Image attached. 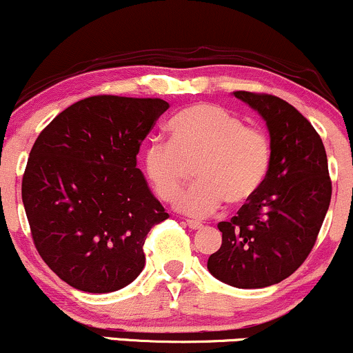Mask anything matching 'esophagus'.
Wrapping results in <instances>:
<instances>
[{
    "label": "esophagus",
    "instance_id": "34e87169",
    "mask_svg": "<svg viewBox=\"0 0 353 353\" xmlns=\"http://www.w3.org/2000/svg\"><path fill=\"white\" fill-rule=\"evenodd\" d=\"M188 225L190 229L197 230V229H202V222H197V221H188Z\"/></svg>",
    "mask_w": 353,
    "mask_h": 353
}]
</instances>
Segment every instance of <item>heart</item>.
<instances>
[{"label": "heart", "instance_id": "heart-1", "mask_svg": "<svg viewBox=\"0 0 353 353\" xmlns=\"http://www.w3.org/2000/svg\"><path fill=\"white\" fill-rule=\"evenodd\" d=\"M168 128L171 141H152L144 151V168L157 196L174 202L196 164L199 181L177 201L181 212L205 217L224 201L244 204L262 188L272 161L264 129L209 103L184 108Z\"/></svg>", "mask_w": 353, "mask_h": 353}]
</instances>
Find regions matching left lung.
<instances>
[{
  "label": "left lung",
  "mask_w": 353,
  "mask_h": 353,
  "mask_svg": "<svg viewBox=\"0 0 353 353\" xmlns=\"http://www.w3.org/2000/svg\"><path fill=\"white\" fill-rule=\"evenodd\" d=\"M265 121L272 161L264 184L237 216L219 222L222 245L208 261L214 277L237 289L282 282L303 264L330 205L332 182L322 139L292 104L236 91Z\"/></svg>",
  "instance_id": "left-lung-1"
}]
</instances>
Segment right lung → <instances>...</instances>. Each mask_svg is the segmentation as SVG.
<instances>
[{"instance_id":"obj_1","label":"right lung","mask_w":353,"mask_h":353,"mask_svg":"<svg viewBox=\"0 0 353 353\" xmlns=\"http://www.w3.org/2000/svg\"><path fill=\"white\" fill-rule=\"evenodd\" d=\"M168 108L157 98L91 96L36 139L21 184L24 210L43 261L74 289L114 292L143 272L148 232L169 214L136 157Z\"/></svg>"}]
</instances>
